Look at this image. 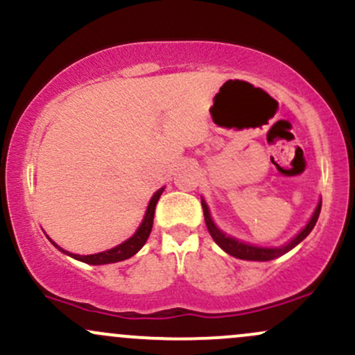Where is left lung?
<instances>
[{
	"instance_id": "1",
	"label": "left lung",
	"mask_w": 355,
	"mask_h": 355,
	"mask_svg": "<svg viewBox=\"0 0 355 355\" xmlns=\"http://www.w3.org/2000/svg\"><path fill=\"white\" fill-rule=\"evenodd\" d=\"M201 205H203L205 222H207L208 232L211 234L213 240H215V242L218 243V245L222 247L227 254L234 255V257H237V259H245V261H270V259H276V257H279V255L288 252V250H291L293 247L298 245L301 240L306 239V235L313 230V227L316 225V220H318V216H320V209H322V203H318V207H316L313 216H311V220L308 222L306 227H304L303 230H301L300 234L288 243V245L268 249V247H254V245H249V243L240 242V240L227 237V235H225L223 232H220L218 228L215 227V223H213L211 216H209L207 203H205V201H201Z\"/></svg>"
}]
</instances>
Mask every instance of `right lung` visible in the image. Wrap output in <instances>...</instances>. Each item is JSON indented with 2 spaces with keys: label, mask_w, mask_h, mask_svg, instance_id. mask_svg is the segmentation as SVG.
<instances>
[{
  "label": "right lung",
  "mask_w": 355,
  "mask_h": 355,
  "mask_svg": "<svg viewBox=\"0 0 355 355\" xmlns=\"http://www.w3.org/2000/svg\"><path fill=\"white\" fill-rule=\"evenodd\" d=\"M162 191H164V188L159 189V191L155 193L154 196H152L150 203H148L146 216H144L142 225H140L139 230H137L130 239L125 240L123 243H120V245L113 247V249H110V250H105V252L93 254V255H76V254H69V252H66V254L71 255V257L78 259V261L86 262V264H93V266L112 264V262L125 261V259H128V257H132V255H135L140 249H142L144 243L147 242L148 235H150L152 223H154L155 205H157V201H159V198H161ZM52 243H54V242H52ZM54 245H55V243H54ZM60 250H62V249H60ZM62 252H64V250H62Z\"/></svg>",
  "instance_id": "1"
}]
</instances>
